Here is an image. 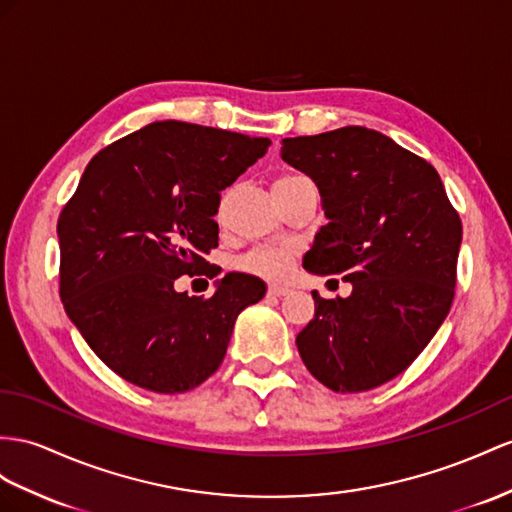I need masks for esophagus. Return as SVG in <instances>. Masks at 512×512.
<instances>
[{
    "label": "esophagus",
    "instance_id": "1",
    "mask_svg": "<svg viewBox=\"0 0 512 512\" xmlns=\"http://www.w3.org/2000/svg\"><path fill=\"white\" fill-rule=\"evenodd\" d=\"M285 294H290V287H285V285H268V296L281 298Z\"/></svg>",
    "mask_w": 512,
    "mask_h": 512
}]
</instances>
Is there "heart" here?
<instances>
[{
  "mask_svg": "<svg viewBox=\"0 0 512 512\" xmlns=\"http://www.w3.org/2000/svg\"><path fill=\"white\" fill-rule=\"evenodd\" d=\"M294 177H300V175H287L277 181H287ZM292 261H294L292 248H255L253 253H248L246 257L240 259V268L264 279H281L292 270Z\"/></svg>",
  "mask_w": 512,
  "mask_h": 512,
  "instance_id": "heart-1",
  "label": "heart"
}]
</instances>
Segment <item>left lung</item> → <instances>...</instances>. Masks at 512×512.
Listing matches in <instances>:
<instances>
[{
    "label": "left lung",
    "instance_id": "obj_1",
    "mask_svg": "<svg viewBox=\"0 0 512 512\" xmlns=\"http://www.w3.org/2000/svg\"><path fill=\"white\" fill-rule=\"evenodd\" d=\"M281 157L316 181L329 218L305 270L352 285L348 298L311 292L300 357L333 391L374 389L409 368L450 313L461 218L437 170L381 131L285 138Z\"/></svg>",
    "mask_w": 512,
    "mask_h": 512
}]
</instances>
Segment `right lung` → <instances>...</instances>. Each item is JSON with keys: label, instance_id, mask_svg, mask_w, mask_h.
Wrapping results in <instances>:
<instances>
[{"label": "right lung", "instance_id": "add662e5", "mask_svg": "<svg viewBox=\"0 0 512 512\" xmlns=\"http://www.w3.org/2000/svg\"><path fill=\"white\" fill-rule=\"evenodd\" d=\"M268 138L160 121L88 162L58 218L60 298L112 372L155 393L207 381L227 355L235 318L266 285L231 272L212 298L177 292L218 246L220 192L264 157Z\"/></svg>", "mask_w": 512, "mask_h": 512}]
</instances>
